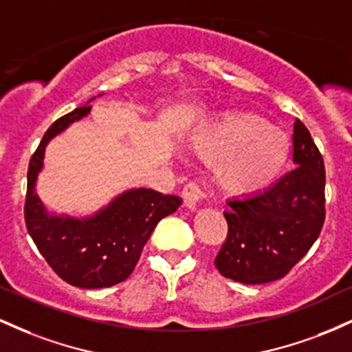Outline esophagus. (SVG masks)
I'll use <instances>...</instances> for the list:
<instances>
[{"instance_id": "obj_1", "label": "esophagus", "mask_w": 352, "mask_h": 352, "mask_svg": "<svg viewBox=\"0 0 352 352\" xmlns=\"http://www.w3.org/2000/svg\"><path fill=\"white\" fill-rule=\"evenodd\" d=\"M204 197H205L204 190H201L197 184H193V182H190V184L185 185L184 190H182V199H184L185 207L192 210L197 208V205L204 200Z\"/></svg>"}]
</instances>
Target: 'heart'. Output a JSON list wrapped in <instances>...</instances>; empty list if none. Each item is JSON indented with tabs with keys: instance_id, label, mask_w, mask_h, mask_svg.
<instances>
[{
	"instance_id": "obj_1",
	"label": "heart",
	"mask_w": 352,
	"mask_h": 352,
	"mask_svg": "<svg viewBox=\"0 0 352 352\" xmlns=\"http://www.w3.org/2000/svg\"><path fill=\"white\" fill-rule=\"evenodd\" d=\"M210 162H221L220 180L233 192H258L273 184L289 153L288 135L248 112L225 116L192 140Z\"/></svg>"
}]
</instances>
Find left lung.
<instances>
[{"instance_id": "left-lung-1", "label": "left lung", "mask_w": 352, "mask_h": 352, "mask_svg": "<svg viewBox=\"0 0 352 352\" xmlns=\"http://www.w3.org/2000/svg\"><path fill=\"white\" fill-rule=\"evenodd\" d=\"M294 167L272 187L228 200L227 240L217 270L243 285L286 276L309 252L324 223V160L306 125L293 127Z\"/></svg>"}]
</instances>
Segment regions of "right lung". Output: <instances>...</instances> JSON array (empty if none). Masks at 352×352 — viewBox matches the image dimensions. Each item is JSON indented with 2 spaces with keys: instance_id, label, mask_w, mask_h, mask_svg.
I'll list each match as a JSON object with an SVG mask.
<instances>
[{
  "instance_id": "add662e5",
  "label": "right lung",
  "mask_w": 352,
  "mask_h": 352,
  "mask_svg": "<svg viewBox=\"0 0 352 352\" xmlns=\"http://www.w3.org/2000/svg\"><path fill=\"white\" fill-rule=\"evenodd\" d=\"M89 111L91 106L74 109L59 117L44 134L28 167L24 220L39 253L59 278L78 288L96 289L131 276L153 228L180 207L182 199L152 188H132L91 218L47 215L34 188L44 148L52 137Z\"/></svg>"
}]
</instances>
